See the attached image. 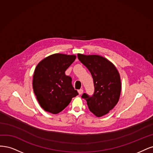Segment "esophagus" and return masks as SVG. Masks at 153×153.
<instances>
[{
	"label": "esophagus",
	"instance_id": "obj_1",
	"mask_svg": "<svg viewBox=\"0 0 153 153\" xmlns=\"http://www.w3.org/2000/svg\"><path fill=\"white\" fill-rule=\"evenodd\" d=\"M78 93H79V95H81L82 93H83V90H82V89L79 90H78Z\"/></svg>",
	"mask_w": 153,
	"mask_h": 153
}]
</instances>
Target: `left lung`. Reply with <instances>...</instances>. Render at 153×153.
Instances as JSON below:
<instances>
[{"instance_id":"8db88e82","label":"left lung","mask_w":153,"mask_h":153,"mask_svg":"<svg viewBox=\"0 0 153 153\" xmlns=\"http://www.w3.org/2000/svg\"><path fill=\"white\" fill-rule=\"evenodd\" d=\"M77 57L90 71L95 88L91 96L85 93L82 98L86 100L93 114L101 117L112 110L119 100L121 89L120 74L111 62L102 56L78 54Z\"/></svg>"}]
</instances>
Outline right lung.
Instances as JSON below:
<instances>
[{
  "label": "right lung",
  "mask_w": 153,
  "mask_h": 153,
  "mask_svg": "<svg viewBox=\"0 0 153 153\" xmlns=\"http://www.w3.org/2000/svg\"><path fill=\"white\" fill-rule=\"evenodd\" d=\"M75 55L54 54L39 63L33 74V89L42 109L58 114L78 95L72 85V78L65 72L74 62Z\"/></svg>",
  "instance_id": "add662e5"
}]
</instances>
